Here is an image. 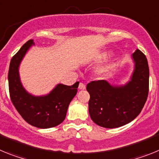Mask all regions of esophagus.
Listing matches in <instances>:
<instances>
[{
	"label": "esophagus",
	"mask_w": 159,
	"mask_h": 159,
	"mask_svg": "<svg viewBox=\"0 0 159 159\" xmlns=\"http://www.w3.org/2000/svg\"><path fill=\"white\" fill-rule=\"evenodd\" d=\"M79 89L80 90L86 89V86H85V84H83V83H80V84H79Z\"/></svg>",
	"instance_id": "esophagus-1"
}]
</instances>
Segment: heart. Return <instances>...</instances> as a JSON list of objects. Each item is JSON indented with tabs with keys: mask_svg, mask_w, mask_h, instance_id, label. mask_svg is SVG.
Wrapping results in <instances>:
<instances>
[{
	"mask_svg": "<svg viewBox=\"0 0 159 159\" xmlns=\"http://www.w3.org/2000/svg\"><path fill=\"white\" fill-rule=\"evenodd\" d=\"M109 69H110V66L109 65L101 66V67H99L96 70H95V72H96L97 75H105L107 72V71Z\"/></svg>",
	"mask_w": 159,
	"mask_h": 159,
	"instance_id": "obj_1",
	"label": "heart"
}]
</instances>
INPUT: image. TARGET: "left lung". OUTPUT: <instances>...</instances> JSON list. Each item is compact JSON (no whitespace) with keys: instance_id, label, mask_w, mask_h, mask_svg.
I'll return each mask as SVG.
<instances>
[{"instance_id":"obj_1","label":"left lung","mask_w":159,"mask_h":159,"mask_svg":"<svg viewBox=\"0 0 159 159\" xmlns=\"http://www.w3.org/2000/svg\"><path fill=\"white\" fill-rule=\"evenodd\" d=\"M132 58L134 71L124 85L114 86L106 80L92 81L87 85L90 116L100 127L116 128L127 124L139 115L145 104L149 92L148 63L139 49Z\"/></svg>"}]
</instances>
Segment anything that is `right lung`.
I'll use <instances>...</instances> for the list:
<instances>
[{
    "label": "right lung",
    "mask_w": 159,
    "mask_h": 159,
    "mask_svg": "<svg viewBox=\"0 0 159 159\" xmlns=\"http://www.w3.org/2000/svg\"><path fill=\"white\" fill-rule=\"evenodd\" d=\"M33 44V40L26 42L11 60L8 75L9 94L12 104L28 123L38 128H51L64 120L80 83H75L71 86L59 84L48 95L41 96L29 93L20 82L19 67Z\"/></svg>",
    "instance_id": "right-lung-1"
}]
</instances>
